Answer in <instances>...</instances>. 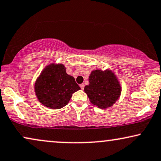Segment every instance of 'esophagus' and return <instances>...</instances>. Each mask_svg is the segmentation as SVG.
I'll list each match as a JSON object with an SVG mask.
<instances>
[{
	"label": "esophagus",
	"instance_id": "esophagus-1",
	"mask_svg": "<svg viewBox=\"0 0 161 161\" xmlns=\"http://www.w3.org/2000/svg\"><path fill=\"white\" fill-rule=\"evenodd\" d=\"M80 89L83 90V89H84V84H83V83H82V84H80Z\"/></svg>",
	"mask_w": 161,
	"mask_h": 161
}]
</instances>
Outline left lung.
<instances>
[{"instance_id": "obj_1", "label": "left lung", "mask_w": 161, "mask_h": 161, "mask_svg": "<svg viewBox=\"0 0 161 161\" xmlns=\"http://www.w3.org/2000/svg\"><path fill=\"white\" fill-rule=\"evenodd\" d=\"M89 81V84L84 87V91L91 103L99 108L110 107L120 97L121 87L112 71H92Z\"/></svg>"}]
</instances>
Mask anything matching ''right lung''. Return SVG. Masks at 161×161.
Here are the masks:
<instances>
[{"label":"right lung","instance_id":"1","mask_svg":"<svg viewBox=\"0 0 161 161\" xmlns=\"http://www.w3.org/2000/svg\"><path fill=\"white\" fill-rule=\"evenodd\" d=\"M80 86L72 76L66 72L63 64H50L47 66L35 84L37 99L43 106L53 109L60 108L69 101L72 94Z\"/></svg>","mask_w":161,"mask_h":161}]
</instances>
